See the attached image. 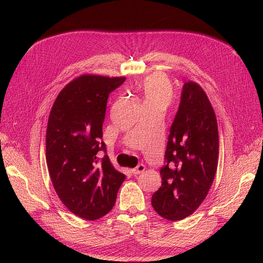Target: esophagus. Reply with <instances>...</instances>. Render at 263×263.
<instances>
[{"label": "esophagus", "mask_w": 263, "mask_h": 263, "mask_svg": "<svg viewBox=\"0 0 263 263\" xmlns=\"http://www.w3.org/2000/svg\"><path fill=\"white\" fill-rule=\"evenodd\" d=\"M144 170H145V166H144L143 164H138V165H137L135 168H133L131 172H132V174H133L134 176H137V175L141 174Z\"/></svg>", "instance_id": "34e87169"}]
</instances>
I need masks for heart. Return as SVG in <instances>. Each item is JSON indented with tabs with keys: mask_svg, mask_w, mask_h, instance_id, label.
Returning <instances> with one entry per match:
<instances>
[{
	"mask_svg": "<svg viewBox=\"0 0 263 263\" xmlns=\"http://www.w3.org/2000/svg\"><path fill=\"white\" fill-rule=\"evenodd\" d=\"M145 105H157L166 108L173 98V86L163 74L155 73L146 77L139 85Z\"/></svg>",
	"mask_w": 263,
	"mask_h": 263,
	"instance_id": "heart-1",
	"label": "heart"
}]
</instances>
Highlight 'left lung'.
<instances>
[{"instance_id": "1", "label": "left lung", "mask_w": 263, "mask_h": 263, "mask_svg": "<svg viewBox=\"0 0 263 263\" xmlns=\"http://www.w3.org/2000/svg\"><path fill=\"white\" fill-rule=\"evenodd\" d=\"M160 168L162 184L152 206L162 217L183 219L206 198L217 168L218 130L214 110L201 86L184 83Z\"/></svg>"}]
</instances>
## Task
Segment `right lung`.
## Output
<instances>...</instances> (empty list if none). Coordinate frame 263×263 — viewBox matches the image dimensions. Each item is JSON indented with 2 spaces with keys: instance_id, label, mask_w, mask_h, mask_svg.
Listing matches in <instances>:
<instances>
[{
  "instance_id": "right-lung-1",
  "label": "right lung",
  "mask_w": 263,
  "mask_h": 263,
  "mask_svg": "<svg viewBox=\"0 0 263 263\" xmlns=\"http://www.w3.org/2000/svg\"><path fill=\"white\" fill-rule=\"evenodd\" d=\"M125 77L83 74L56 98L46 136V158L54 189L65 207L84 219L107 214L126 176L111 164L102 141L107 100ZM105 152L103 159L97 157Z\"/></svg>"
}]
</instances>
